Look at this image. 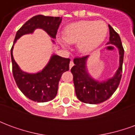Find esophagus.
<instances>
[{
	"mask_svg": "<svg viewBox=\"0 0 135 135\" xmlns=\"http://www.w3.org/2000/svg\"><path fill=\"white\" fill-rule=\"evenodd\" d=\"M73 66H74V62L72 61H71L70 63H69V68L71 69V68Z\"/></svg>",
	"mask_w": 135,
	"mask_h": 135,
	"instance_id": "obj_1",
	"label": "esophagus"
}]
</instances>
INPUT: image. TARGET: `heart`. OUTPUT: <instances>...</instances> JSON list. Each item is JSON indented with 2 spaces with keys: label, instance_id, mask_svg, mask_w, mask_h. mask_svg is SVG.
Listing matches in <instances>:
<instances>
[{
  "label": "heart",
  "instance_id": "heart-1",
  "mask_svg": "<svg viewBox=\"0 0 135 135\" xmlns=\"http://www.w3.org/2000/svg\"><path fill=\"white\" fill-rule=\"evenodd\" d=\"M108 27L102 21H79L66 27L64 35L58 36V40L64 47L76 43L80 53H88L103 42L107 35Z\"/></svg>",
  "mask_w": 135,
  "mask_h": 135
}]
</instances>
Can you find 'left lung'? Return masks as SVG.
Masks as SVG:
<instances>
[{
  "mask_svg": "<svg viewBox=\"0 0 135 135\" xmlns=\"http://www.w3.org/2000/svg\"><path fill=\"white\" fill-rule=\"evenodd\" d=\"M108 27L110 37L107 44L116 45L119 53V69L113 77L102 82L97 81L89 74L87 70V60L89 56L74 59V66L71 71L73 74L75 93L77 98L85 103L98 104L105 101L116 90L122 78L124 50L119 34L110 25H108Z\"/></svg>",
  "mask_w": 135,
  "mask_h": 135,
  "instance_id": "obj_1",
  "label": "left lung"
}]
</instances>
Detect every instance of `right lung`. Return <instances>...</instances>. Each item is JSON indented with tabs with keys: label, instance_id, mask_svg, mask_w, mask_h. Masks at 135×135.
I'll use <instances>...</instances> for the list:
<instances>
[{
	"label": "right lung",
	"instance_id": "right-lung-1",
	"mask_svg": "<svg viewBox=\"0 0 135 135\" xmlns=\"http://www.w3.org/2000/svg\"><path fill=\"white\" fill-rule=\"evenodd\" d=\"M61 20V17L37 15L29 19L16 34L11 50L13 78L22 93L33 101L44 103L50 101L56 96L62 74L69 69L70 59L53 54L41 71L27 73L19 68L13 59V45L22 35L33 33L36 29H42L50 37L55 39ZM52 41L55 42L53 40Z\"/></svg>",
	"mask_w": 135,
	"mask_h": 135
}]
</instances>
